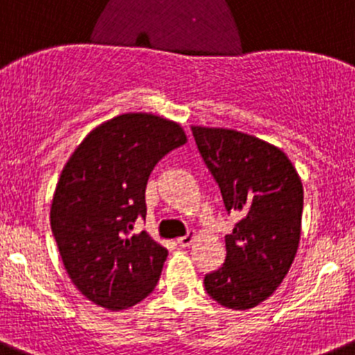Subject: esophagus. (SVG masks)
I'll use <instances>...</instances> for the list:
<instances>
[{
  "label": "esophagus",
  "instance_id": "1",
  "mask_svg": "<svg viewBox=\"0 0 355 355\" xmlns=\"http://www.w3.org/2000/svg\"><path fill=\"white\" fill-rule=\"evenodd\" d=\"M194 237H196L194 234H192V232H189L187 236L180 237V239L177 241V243H178V246H182V248H185V246H191V244H192V241H194Z\"/></svg>",
  "mask_w": 355,
  "mask_h": 355
}]
</instances>
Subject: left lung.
Segmentation results:
<instances>
[{"mask_svg":"<svg viewBox=\"0 0 355 355\" xmlns=\"http://www.w3.org/2000/svg\"><path fill=\"white\" fill-rule=\"evenodd\" d=\"M198 149L230 213L241 211L225 236V263L206 274L209 297L248 311L283 283L302 232L304 187L290 157L272 144L229 128L192 126Z\"/></svg>","mask_w":355,"mask_h":355,"instance_id":"1","label":"left lung"}]
</instances>
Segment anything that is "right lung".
Masks as SVG:
<instances>
[{
  "mask_svg": "<svg viewBox=\"0 0 355 355\" xmlns=\"http://www.w3.org/2000/svg\"><path fill=\"white\" fill-rule=\"evenodd\" d=\"M187 142L184 128L149 112H128L85 137L65 163L50 209L51 232L74 286L95 305L123 311L153 293L166 248L146 230L150 171Z\"/></svg>",
  "mask_w": 355,
  "mask_h": 355,
  "instance_id": "add662e5",
  "label": "right lung"
}]
</instances>
